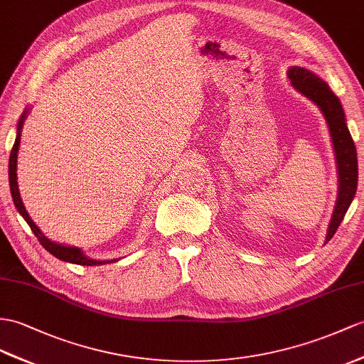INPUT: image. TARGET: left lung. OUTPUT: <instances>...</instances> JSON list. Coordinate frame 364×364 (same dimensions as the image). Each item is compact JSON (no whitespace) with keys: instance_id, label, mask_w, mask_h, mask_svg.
<instances>
[{"instance_id":"obj_1","label":"left lung","mask_w":364,"mask_h":364,"mask_svg":"<svg viewBox=\"0 0 364 364\" xmlns=\"http://www.w3.org/2000/svg\"><path fill=\"white\" fill-rule=\"evenodd\" d=\"M289 77L291 85H294L301 94H304L307 99L320 106V109L323 111L327 120V125H329L331 129L336 164H338L340 193L338 199H336L329 232H327L326 237V242H329L336 230H338L353 196H355L358 183L357 149L350 132L348 127H346L343 106L338 100V97H336L329 87V85L304 68L294 66L289 70Z\"/></svg>"}]
</instances>
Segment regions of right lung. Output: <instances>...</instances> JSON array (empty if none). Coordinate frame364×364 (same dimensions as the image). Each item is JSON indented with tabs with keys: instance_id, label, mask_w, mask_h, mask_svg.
Segmentation results:
<instances>
[{
	"instance_id": "right-lung-1",
	"label": "right lung",
	"mask_w": 364,
	"mask_h": 364,
	"mask_svg": "<svg viewBox=\"0 0 364 364\" xmlns=\"http://www.w3.org/2000/svg\"><path fill=\"white\" fill-rule=\"evenodd\" d=\"M28 112V111H26ZM26 112L21 115V119L18 122V128H16V139L15 144L12 146L11 151V159H9V185H11V193H12V199L16 210L20 211V215L24 218L26 223L29 224L31 230L33 232V235L38 237L40 244L46 249L50 255H54L55 258L66 261V262H73V264H80V265H99V264H105V261H94L86 258V256L82 253V250L74 249V247H66V245H60L57 242H52L49 239L44 236L40 228L33 224V220L29 218L28 211H26L23 200L20 198V190H18V182H16V157H18V148H20V137H21V128H23V122L26 117ZM106 262H112V261H106Z\"/></svg>"
}]
</instances>
